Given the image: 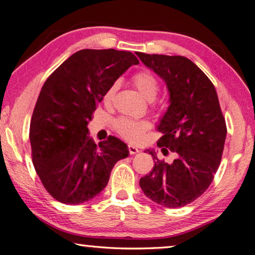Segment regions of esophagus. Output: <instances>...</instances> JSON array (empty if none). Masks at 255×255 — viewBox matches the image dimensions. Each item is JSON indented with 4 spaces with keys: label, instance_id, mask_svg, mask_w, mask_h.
<instances>
[{
    "label": "esophagus",
    "instance_id": "1",
    "mask_svg": "<svg viewBox=\"0 0 255 255\" xmlns=\"http://www.w3.org/2000/svg\"><path fill=\"white\" fill-rule=\"evenodd\" d=\"M139 151H140V150L137 149L135 145L128 144V152H130V155H135V153H137Z\"/></svg>",
    "mask_w": 255,
    "mask_h": 255
}]
</instances>
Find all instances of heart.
Wrapping results in <instances>:
<instances>
[{
    "label": "heart",
    "mask_w": 255,
    "mask_h": 255,
    "mask_svg": "<svg viewBox=\"0 0 255 255\" xmlns=\"http://www.w3.org/2000/svg\"><path fill=\"white\" fill-rule=\"evenodd\" d=\"M132 80L137 90L143 95V97L145 99L153 100L156 98L158 90H159V85H158L156 77L153 76L150 71H139V72H136L134 76H133ZM115 88L116 86H112L111 88L108 89L105 96L106 100H110L113 97ZM150 124L147 121H136L128 118H120L119 120H116L114 123L116 132L123 137H125L127 140L133 141V142L140 141L141 137L143 135V133L148 130Z\"/></svg>",
    "instance_id": "1"
}]
</instances>
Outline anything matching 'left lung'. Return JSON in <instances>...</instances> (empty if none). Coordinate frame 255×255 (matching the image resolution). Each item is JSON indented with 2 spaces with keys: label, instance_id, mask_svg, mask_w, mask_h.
<instances>
[{
  "label": "left lung",
  "instance_id": "obj_1",
  "mask_svg": "<svg viewBox=\"0 0 255 255\" xmlns=\"http://www.w3.org/2000/svg\"><path fill=\"white\" fill-rule=\"evenodd\" d=\"M141 62L165 81L169 106L157 125L162 133L157 145L176 153L173 162L159 160L140 179L143 193L166 208L193 202L211 184L222 160L227 128L215 86L184 56L135 53Z\"/></svg>",
  "mask_w": 255,
  "mask_h": 255
}]
</instances>
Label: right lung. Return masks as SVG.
I'll return each mask as SVG.
<instances>
[{"label": "right lung", "instance_id": "right-lung-1", "mask_svg": "<svg viewBox=\"0 0 255 255\" xmlns=\"http://www.w3.org/2000/svg\"><path fill=\"white\" fill-rule=\"evenodd\" d=\"M139 60L116 49H81L45 81L30 122L32 164L46 191L65 204L89 201L105 189L114 165L128 156L110 135L96 144L88 123L108 89Z\"/></svg>", "mask_w": 255, "mask_h": 255}]
</instances>
